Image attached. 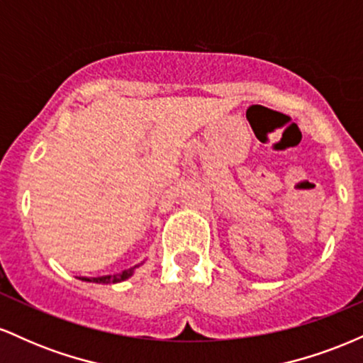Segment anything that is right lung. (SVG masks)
<instances>
[{"instance_id": "add662e5", "label": "right lung", "mask_w": 363, "mask_h": 363, "mask_svg": "<svg viewBox=\"0 0 363 363\" xmlns=\"http://www.w3.org/2000/svg\"><path fill=\"white\" fill-rule=\"evenodd\" d=\"M136 268V266H135ZM135 268H129V269H124V272H121L118 274H106V277H97V278H86L83 277L82 280L85 281H95V283H118V281H123L126 280V278H129L133 274V269Z\"/></svg>"}]
</instances>
